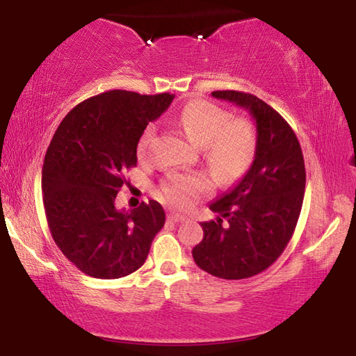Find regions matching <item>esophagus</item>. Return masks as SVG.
Segmentation results:
<instances>
[{
	"label": "esophagus",
	"instance_id": "obj_1",
	"mask_svg": "<svg viewBox=\"0 0 356 356\" xmlns=\"http://www.w3.org/2000/svg\"><path fill=\"white\" fill-rule=\"evenodd\" d=\"M168 220L170 222H174V223H179V222H185L186 217L185 216H180L177 213H170L168 214Z\"/></svg>",
	"mask_w": 356,
	"mask_h": 356
}]
</instances>
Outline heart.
Masks as SVG:
<instances>
[{
  "label": "heart",
  "instance_id": "obj_1",
  "mask_svg": "<svg viewBox=\"0 0 356 356\" xmlns=\"http://www.w3.org/2000/svg\"><path fill=\"white\" fill-rule=\"evenodd\" d=\"M188 139L203 147L207 163L214 170L220 182L238 179L251 165L257 136L252 124L245 118L231 119L226 110L208 101H193L185 105L177 118ZM154 136V127L148 125L138 140V157L145 161ZM214 182L205 172H172L163 180L161 194L174 208H188L191 203L213 191Z\"/></svg>",
  "mask_w": 356,
  "mask_h": 356
}]
</instances>
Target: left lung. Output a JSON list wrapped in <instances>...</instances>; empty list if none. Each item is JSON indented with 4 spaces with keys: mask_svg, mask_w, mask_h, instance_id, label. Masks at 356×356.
Returning <instances> with one entry per match:
<instances>
[{
    "mask_svg": "<svg viewBox=\"0 0 356 356\" xmlns=\"http://www.w3.org/2000/svg\"><path fill=\"white\" fill-rule=\"evenodd\" d=\"M211 95L251 113L257 147L243 179L209 205L218 217L200 223L203 240L193 257L214 277L249 278L268 269L289 243L303 207L305 159L291 125L270 105L236 90Z\"/></svg>",
    "mask_w": 356,
    "mask_h": 356,
    "instance_id": "obj_1",
    "label": "left lung"
}]
</instances>
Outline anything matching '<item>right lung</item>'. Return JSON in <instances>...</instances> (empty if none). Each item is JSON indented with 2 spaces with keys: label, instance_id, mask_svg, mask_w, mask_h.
Returning a JSON list of instances; mask_svg holds the SVG:
<instances>
[{
  "label": "right lung",
  "instance_id": "add662e5",
  "mask_svg": "<svg viewBox=\"0 0 356 356\" xmlns=\"http://www.w3.org/2000/svg\"><path fill=\"white\" fill-rule=\"evenodd\" d=\"M172 99L170 93L110 90L78 104L53 136L41 180L45 217L61 252L90 277L133 274L163 228L159 202L127 213L115 200L127 184L124 172L138 163L140 134Z\"/></svg>",
  "mask_w": 356,
  "mask_h": 356
}]
</instances>
